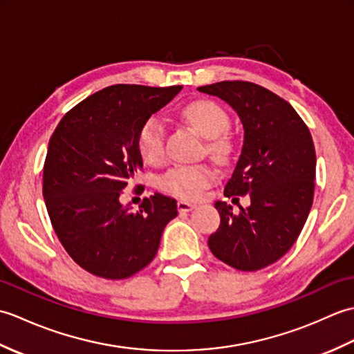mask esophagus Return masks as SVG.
I'll return each instance as SVG.
<instances>
[{"label":"esophagus","mask_w":354,"mask_h":354,"mask_svg":"<svg viewBox=\"0 0 354 354\" xmlns=\"http://www.w3.org/2000/svg\"><path fill=\"white\" fill-rule=\"evenodd\" d=\"M193 208H196V205H194V204H190L189 201H184V199L178 201V209H179V212L185 213V212H190V209H193Z\"/></svg>","instance_id":"1"}]
</instances>
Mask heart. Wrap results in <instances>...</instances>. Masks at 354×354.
<instances>
[{"label": "heart", "instance_id": "1", "mask_svg": "<svg viewBox=\"0 0 354 354\" xmlns=\"http://www.w3.org/2000/svg\"><path fill=\"white\" fill-rule=\"evenodd\" d=\"M184 118L193 129L207 140H213L209 150L214 155L227 152V142L221 135L227 131L230 120L219 104L209 100L190 103L183 111ZM138 150L142 160L149 164H158L164 158V124L160 118L152 117L142 124L138 133ZM213 181V173L202 165H178L170 169L161 178L160 185L164 192L183 199H196Z\"/></svg>", "mask_w": 354, "mask_h": 354}]
</instances>
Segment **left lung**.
<instances>
[{
  "instance_id": "obj_1",
  "label": "left lung",
  "mask_w": 354,
  "mask_h": 354,
  "mask_svg": "<svg viewBox=\"0 0 354 354\" xmlns=\"http://www.w3.org/2000/svg\"><path fill=\"white\" fill-rule=\"evenodd\" d=\"M236 111L243 146L225 196L250 193V207L216 201L221 225L208 239L214 257L239 270H259L288 252L310 213L317 155L312 135L290 104L251 82L199 86Z\"/></svg>"
}]
</instances>
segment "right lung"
<instances>
[{
	"instance_id": "right-lung-1",
	"label": "right lung",
	"mask_w": 354,
	"mask_h": 354,
	"mask_svg": "<svg viewBox=\"0 0 354 354\" xmlns=\"http://www.w3.org/2000/svg\"><path fill=\"white\" fill-rule=\"evenodd\" d=\"M183 86L114 85L66 112L53 132L44 165V199L61 243L89 274L123 280L146 268L162 231L178 216L161 193L138 212L123 190L142 169L138 133Z\"/></svg>"
}]
</instances>
